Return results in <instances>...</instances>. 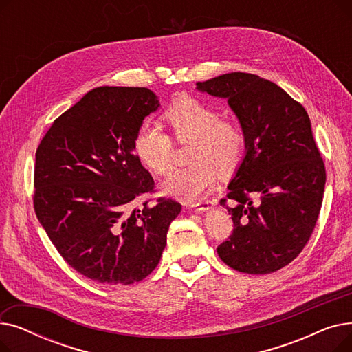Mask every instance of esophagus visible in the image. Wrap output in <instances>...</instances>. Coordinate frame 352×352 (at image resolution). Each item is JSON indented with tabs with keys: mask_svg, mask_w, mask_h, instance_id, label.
I'll list each match as a JSON object with an SVG mask.
<instances>
[{
	"mask_svg": "<svg viewBox=\"0 0 352 352\" xmlns=\"http://www.w3.org/2000/svg\"><path fill=\"white\" fill-rule=\"evenodd\" d=\"M215 204L214 201H199V202H194V204H191V207H194L197 211H207L210 208H212V206Z\"/></svg>",
	"mask_w": 352,
	"mask_h": 352,
	"instance_id": "34e87169",
	"label": "esophagus"
}]
</instances>
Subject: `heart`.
<instances>
[{
    "instance_id": "heart-1",
    "label": "heart",
    "mask_w": 352,
    "mask_h": 352,
    "mask_svg": "<svg viewBox=\"0 0 352 352\" xmlns=\"http://www.w3.org/2000/svg\"><path fill=\"white\" fill-rule=\"evenodd\" d=\"M177 142L191 141V165L177 170L162 182V191L184 201H194L212 188L219 177H230L241 166L248 140L236 121L221 120L218 111L197 98L174 101L162 116ZM134 154L146 170L170 174L174 165V142L158 126L144 125L133 142Z\"/></svg>"
}]
</instances>
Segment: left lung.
<instances>
[{
  "mask_svg": "<svg viewBox=\"0 0 352 352\" xmlns=\"http://www.w3.org/2000/svg\"><path fill=\"white\" fill-rule=\"evenodd\" d=\"M227 98L247 134L245 158L219 201L234 230L217 252L245 274H271L300 255L316 228L325 165L305 108L276 84L248 72L197 82Z\"/></svg>",
  "mask_w": 352,
  "mask_h": 352,
  "instance_id": "obj_1",
  "label": "left lung"
}]
</instances>
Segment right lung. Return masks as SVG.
I'll return each mask as SVG.
<instances>
[{
    "label": "right lung",
    "instance_id": "1",
    "mask_svg": "<svg viewBox=\"0 0 352 352\" xmlns=\"http://www.w3.org/2000/svg\"><path fill=\"white\" fill-rule=\"evenodd\" d=\"M160 107L144 87H98L52 122L35 153L34 210L64 260L101 284H133L158 265L181 204L146 198L155 184L134 154ZM141 199L143 206L134 208Z\"/></svg>",
    "mask_w": 352,
    "mask_h": 352
}]
</instances>
